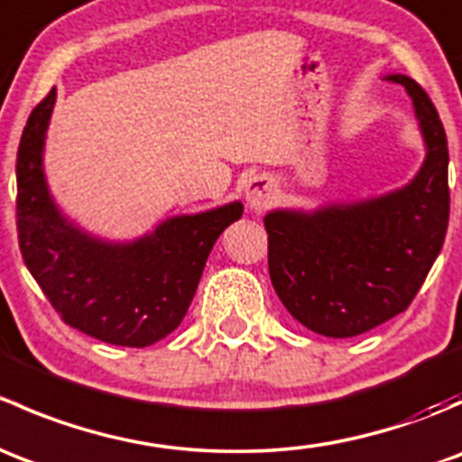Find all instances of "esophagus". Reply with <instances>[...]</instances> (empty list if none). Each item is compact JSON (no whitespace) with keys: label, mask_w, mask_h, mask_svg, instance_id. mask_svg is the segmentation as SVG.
Returning <instances> with one entry per match:
<instances>
[{"label":"esophagus","mask_w":462,"mask_h":462,"mask_svg":"<svg viewBox=\"0 0 462 462\" xmlns=\"http://www.w3.org/2000/svg\"><path fill=\"white\" fill-rule=\"evenodd\" d=\"M274 188H277V185H274L273 176L268 174L250 176L248 183H245V201H248L250 208L261 212V209H265L270 203H273Z\"/></svg>","instance_id":"34e87169"}]
</instances>
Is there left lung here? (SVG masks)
Here are the masks:
<instances>
[{"instance_id": "8db88e82", "label": "left lung", "mask_w": 462, "mask_h": 462, "mask_svg": "<svg viewBox=\"0 0 462 462\" xmlns=\"http://www.w3.org/2000/svg\"><path fill=\"white\" fill-rule=\"evenodd\" d=\"M413 100L427 158L402 189L315 212L265 214L268 270L288 313L313 333L353 337L409 309L445 244L447 136L425 88L389 76Z\"/></svg>"}]
</instances>
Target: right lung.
I'll return each instance as SVG.
<instances>
[{
    "mask_svg": "<svg viewBox=\"0 0 462 462\" xmlns=\"http://www.w3.org/2000/svg\"><path fill=\"white\" fill-rule=\"evenodd\" d=\"M53 105L51 88L17 149L22 257L64 324L116 346H149L183 321L214 241L244 205L167 218L132 244L93 239L62 217L46 188L42 152Z\"/></svg>",
    "mask_w": 462,
    "mask_h": 462,
    "instance_id": "right-lung-1",
    "label": "right lung"
}]
</instances>
